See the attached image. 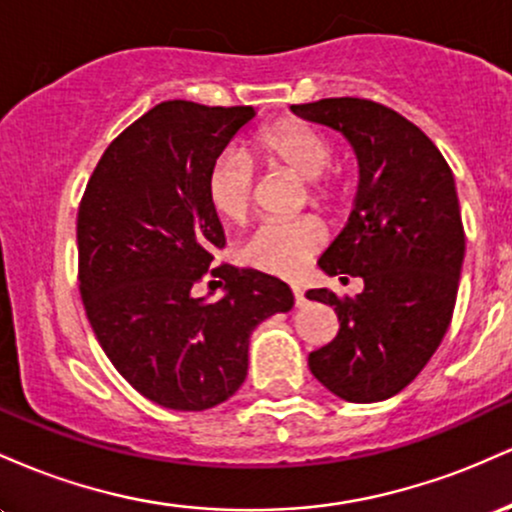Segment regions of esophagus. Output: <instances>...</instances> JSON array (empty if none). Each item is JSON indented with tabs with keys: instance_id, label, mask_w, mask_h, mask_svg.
<instances>
[{
	"instance_id": "obj_1",
	"label": "esophagus",
	"mask_w": 512,
	"mask_h": 512,
	"mask_svg": "<svg viewBox=\"0 0 512 512\" xmlns=\"http://www.w3.org/2000/svg\"><path fill=\"white\" fill-rule=\"evenodd\" d=\"M293 301H296V305L305 303V293L303 289H298V286H293Z\"/></svg>"
}]
</instances>
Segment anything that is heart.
Here are the masks:
<instances>
[{"mask_svg":"<svg viewBox=\"0 0 512 512\" xmlns=\"http://www.w3.org/2000/svg\"><path fill=\"white\" fill-rule=\"evenodd\" d=\"M252 154L274 170H286L305 180L310 204L317 209H339L349 199V185L330 173L332 139L320 127L303 120H281L260 129L252 139ZM207 197L221 219L240 223L248 219L255 199V166L240 151H223L207 173ZM325 228L315 219L269 221L243 245L250 267L274 276H298L310 257L325 245Z\"/></svg>","mask_w":512,"mask_h":512,"instance_id":"1","label":"heart"}]
</instances>
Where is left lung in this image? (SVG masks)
I'll list each match as a JSON object with an SVG mask.
<instances>
[{"mask_svg":"<svg viewBox=\"0 0 512 512\" xmlns=\"http://www.w3.org/2000/svg\"><path fill=\"white\" fill-rule=\"evenodd\" d=\"M291 108L342 132L361 173L349 223L317 264L342 281L361 276L363 291L305 293L339 320L308 366L346 402H380L424 370L450 327L464 260L455 178L438 146L383 103L322 98Z\"/></svg>","mask_w":512,"mask_h":512,"instance_id":"obj_1","label":"left lung"}]
</instances>
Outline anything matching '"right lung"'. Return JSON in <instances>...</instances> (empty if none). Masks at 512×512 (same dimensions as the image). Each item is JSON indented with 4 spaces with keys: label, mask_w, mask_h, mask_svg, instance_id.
Wrapping results in <instances>:
<instances>
[{
    "label": "right lung",
    "mask_w": 512,
    "mask_h": 512,
    "mask_svg": "<svg viewBox=\"0 0 512 512\" xmlns=\"http://www.w3.org/2000/svg\"><path fill=\"white\" fill-rule=\"evenodd\" d=\"M252 115V105H154L103 151L76 214L88 322L117 373L166 409L204 411L236 395L252 330L293 305L276 276L211 264L226 238L207 173ZM209 275L219 302L194 296Z\"/></svg>",
    "instance_id": "obj_1"
}]
</instances>
